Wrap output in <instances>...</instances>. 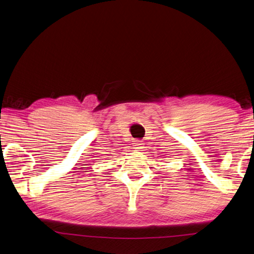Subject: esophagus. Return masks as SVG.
<instances>
[{"mask_svg": "<svg viewBox=\"0 0 254 254\" xmlns=\"http://www.w3.org/2000/svg\"><path fill=\"white\" fill-rule=\"evenodd\" d=\"M132 146H133V148H136V149H142V147H143V143H142V141L141 140H135L132 142Z\"/></svg>", "mask_w": 254, "mask_h": 254, "instance_id": "esophagus-1", "label": "esophagus"}]
</instances>
